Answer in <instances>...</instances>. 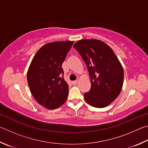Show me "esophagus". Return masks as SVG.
<instances>
[{"label": "esophagus", "mask_w": 148, "mask_h": 148, "mask_svg": "<svg viewBox=\"0 0 148 148\" xmlns=\"http://www.w3.org/2000/svg\"><path fill=\"white\" fill-rule=\"evenodd\" d=\"M77 83H78V81H72V84L73 85H77Z\"/></svg>", "instance_id": "obj_1"}]
</instances>
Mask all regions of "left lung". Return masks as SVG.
I'll list each match as a JSON object with an SVG mask.
<instances>
[{"mask_svg": "<svg viewBox=\"0 0 148 148\" xmlns=\"http://www.w3.org/2000/svg\"><path fill=\"white\" fill-rule=\"evenodd\" d=\"M89 72L91 88L85 93L86 101L92 107L104 108L118 97L122 89V65L107 44L95 39H83L73 45Z\"/></svg>", "mask_w": 148, "mask_h": 148, "instance_id": "8db88e82", "label": "left lung"}]
</instances>
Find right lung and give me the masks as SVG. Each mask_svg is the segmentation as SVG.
<instances>
[{
	"label": "right lung",
	"mask_w": 148,
	"mask_h": 148,
	"mask_svg": "<svg viewBox=\"0 0 148 148\" xmlns=\"http://www.w3.org/2000/svg\"><path fill=\"white\" fill-rule=\"evenodd\" d=\"M73 41L46 43L34 56L27 71V81L33 97L47 109L58 108L66 101L69 86L63 78L62 64Z\"/></svg>",
	"instance_id": "obj_1"
}]
</instances>
